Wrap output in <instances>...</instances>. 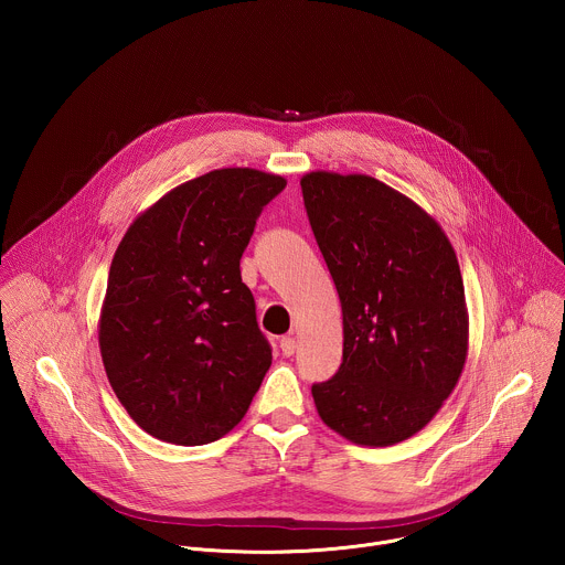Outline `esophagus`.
<instances>
[{
    "instance_id": "34e87169",
    "label": "esophagus",
    "mask_w": 565,
    "mask_h": 565,
    "mask_svg": "<svg viewBox=\"0 0 565 565\" xmlns=\"http://www.w3.org/2000/svg\"><path fill=\"white\" fill-rule=\"evenodd\" d=\"M279 349H281V353H284L286 358H290V355L295 353V349H297V342H295V338H290V335L281 338V342H279Z\"/></svg>"
}]
</instances>
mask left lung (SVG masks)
<instances>
[{"instance_id": "1", "label": "left lung", "mask_w": 565, "mask_h": 565, "mask_svg": "<svg viewBox=\"0 0 565 565\" xmlns=\"http://www.w3.org/2000/svg\"><path fill=\"white\" fill-rule=\"evenodd\" d=\"M301 194L344 321L338 373L312 384L317 414L355 445L407 440L438 414L465 366L456 253L420 205L373 177L310 172Z\"/></svg>"}]
</instances>
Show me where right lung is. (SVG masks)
I'll return each mask as SVG.
<instances>
[{
	"mask_svg": "<svg viewBox=\"0 0 565 565\" xmlns=\"http://www.w3.org/2000/svg\"><path fill=\"white\" fill-rule=\"evenodd\" d=\"M284 188L277 174L214 170L158 199L125 232L98 340L114 393L149 436L207 445L246 416L273 351L238 264Z\"/></svg>",
	"mask_w": 565,
	"mask_h": 565,
	"instance_id": "1",
	"label": "right lung"
}]
</instances>
